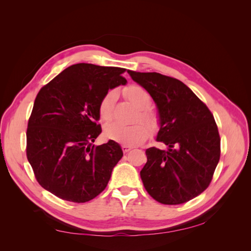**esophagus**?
<instances>
[{"instance_id": "esophagus-1", "label": "esophagus", "mask_w": 251, "mask_h": 251, "mask_svg": "<svg viewBox=\"0 0 251 251\" xmlns=\"http://www.w3.org/2000/svg\"><path fill=\"white\" fill-rule=\"evenodd\" d=\"M122 149H123V151H124L125 153H127V152H129L131 149H132V147L131 146H128V145H123L122 146Z\"/></svg>"}]
</instances>
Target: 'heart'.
Here are the masks:
<instances>
[{"instance_id": "obj_1", "label": "heart", "mask_w": 251, "mask_h": 251, "mask_svg": "<svg viewBox=\"0 0 251 251\" xmlns=\"http://www.w3.org/2000/svg\"><path fill=\"white\" fill-rule=\"evenodd\" d=\"M124 94L132 103L141 110H148L152 104L150 95L145 88L138 85H131L124 89ZM117 98L115 89L106 92L99 103V114L101 120L110 121L113 115V106ZM143 119H148V114L142 112ZM105 137L124 145H137L146 139L149 135V127L142 123L135 125H123L120 123H111L104 129Z\"/></svg>"}]
</instances>
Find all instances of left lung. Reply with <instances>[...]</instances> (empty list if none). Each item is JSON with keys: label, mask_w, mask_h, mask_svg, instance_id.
Instances as JSON below:
<instances>
[{"label": "left lung", "mask_w": 251, "mask_h": 251, "mask_svg": "<svg viewBox=\"0 0 251 251\" xmlns=\"http://www.w3.org/2000/svg\"><path fill=\"white\" fill-rule=\"evenodd\" d=\"M129 75L156 104V141L167 150L147 149L140 177L147 192L165 205H178L202 193L220 159V136L209 109L177 78L156 72Z\"/></svg>", "instance_id": "1"}]
</instances>
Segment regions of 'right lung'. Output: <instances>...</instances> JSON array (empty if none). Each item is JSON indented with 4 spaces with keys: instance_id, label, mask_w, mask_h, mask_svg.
Wrapping results in <instances>:
<instances>
[{
    "instance_id": "add662e5",
    "label": "right lung",
    "mask_w": 251,
    "mask_h": 251,
    "mask_svg": "<svg viewBox=\"0 0 251 251\" xmlns=\"http://www.w3.org/2000/svg\"><path fill=\"white\" fill-rule=\"evenodd\" d=\"M124 68L76 63L42 87L26 129V157L37 182L59 199L85 202L108 185L123 156L114 140L96 147L99 103L127 81Z\"/></svg>"
}]
</instances>
